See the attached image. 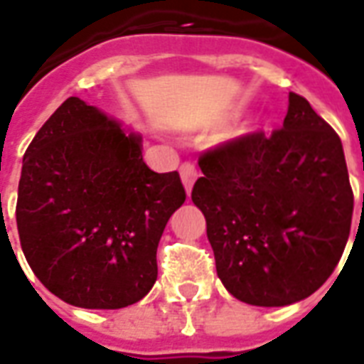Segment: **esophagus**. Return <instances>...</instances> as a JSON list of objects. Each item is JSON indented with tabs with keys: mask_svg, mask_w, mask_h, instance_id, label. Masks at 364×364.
<instances>
[{
	"mask_svg": "<svg viewBox=\"0 0 364 364\" xmlns=\"http://www.w3.org/2000/svg\"><path fill=\"white\" fill-rule=\"evenodd\" d=\"M179 176H181L183 187H185L187 194H191L194 181H196V177H198V171H196V168H194L193 164H183L181 168H179Z\"/></svg>",
	"mask_w": 364,
	"mask_h": 364,
	"instance_id": "34e87169",
	"label": "esophagus"
}]
</instances>
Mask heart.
Masks as SVG:
<instances>
[{"label": "heart", "mask_w": 364, "mask_h": 364, "mask_svg": "<svg viewBox=\"0 0 364 364\" xmlns=\"http://www.w3.org/2000/svg\"><path fill=\"white\" fill-rule=\"evenodd\" d=\"M248 132H252V129H242V132H240V133H242V135H244V133H248Z\"/></svg>", "instance_id": "obj_1"}]
</instances>
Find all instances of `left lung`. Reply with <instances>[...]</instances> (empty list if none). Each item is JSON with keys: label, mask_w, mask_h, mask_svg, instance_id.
<instances>
[{"label": "left lung", "mask_w": 364, "mask_h": 364, "mask_svg": "<svg viewBox=\"0 0 364 364\" xmlns=\"http://www.w3.org/2000/svg\"><path fill=\"white\" fill-rule=\"evenodd\" d=\"M193 202L219 281L237 299L284 307L317 292L348 244L353 193L336 132L290 93L281 129L202 154Z\"/></svg>", "instance_id": "1"}]
</instances>
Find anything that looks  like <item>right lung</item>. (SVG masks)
Returning <instances> with one entry per match:
<instances>
[{"label": "right lung", "instance_id": "obj_1", "mask_svg": "<svg viewBox=\"0 0 364 364\" xmlns=\"http://www.w3.org/2000/svg\"><path fill=\"white\" fill-rule=\"evenodd\" d=\"M183 202L179 173L152 171L139 133L70 97L22 158L16 227L49 292L83 309H122L154 287L158 242Z\"/></svg>", "mask_w": 364, "mask_h": 364}]
</instances>
